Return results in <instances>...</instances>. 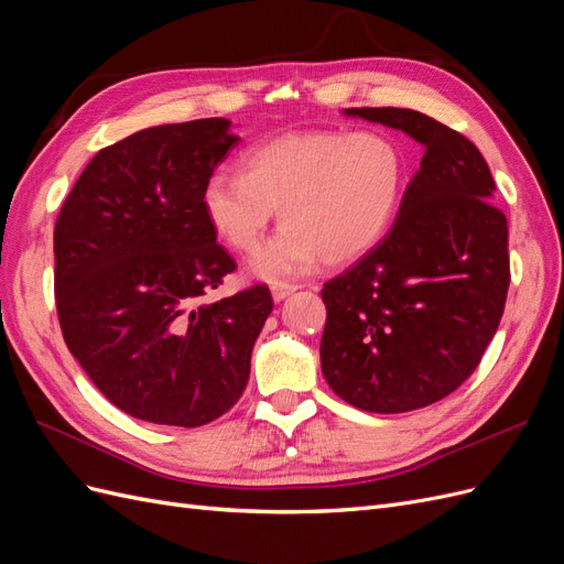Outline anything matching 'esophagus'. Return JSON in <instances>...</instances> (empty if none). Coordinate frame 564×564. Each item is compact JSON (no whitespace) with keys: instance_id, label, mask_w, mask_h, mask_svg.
Masks as SVG:
<instances>
[{"instance_id":"esophagus-1","label":"esophagus","mask_w":564,"mask_h":564,"mask_svg":"<svg viewBox=\"0 0 564 564\" xmlns=\"http://www.w3.org/2000/svg\"><path fill=\"white\" fill-rule=\"evenodd\" d=\"M296 284H289V282H275L272 284V299L275 301H284L286 296H292L296 292Z\"/></svg>"}]
</instances>
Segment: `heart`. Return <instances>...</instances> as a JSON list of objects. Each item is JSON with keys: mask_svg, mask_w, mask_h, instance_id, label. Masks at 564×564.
Returning <instances> with one entry per match:
<instances>
[{"mask_svg": "<svg viewBox=\"0 0 564 564\" xmlns=\"http://www.w3.org/2000/svg\"><path fill=\"white\" fill-rule=\"evenodd\" d=\"M404 187V152L383 131H296L249 148L242 174L216 172L202 204L230 249L251 253L280 209V232L251 268L265 280L346 263L388 230Z\"/></svg>", "mask_w": 564, "mask_h": 564, "instance_id": "b5f03b06", "label": "heart"}]
</instances>
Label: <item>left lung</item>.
<instances>
[{"instance_id": "obj_1", "label": "left lung", "mask_w": 564, "mask_h": 564, "mask_svg": "<svg viewBox=\"0 0 564 564\" xmlns=\"http://www.w3.org/2000/svg\"><path fill=\"white\" fill-rule=\"evenodd\" d=\"M400 129L425 152L395 226L324 282L322 373L340 400L400 414L447 398L480 365L510 284L506 214L464 133L406 108H348Z\"/></svg>"}]
</instances>
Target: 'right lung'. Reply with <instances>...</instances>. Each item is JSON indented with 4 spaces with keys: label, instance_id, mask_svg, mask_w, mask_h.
I'll return each instance as SVG.
<instances>
[{
    "label": "right lung",
    "instance_id": "obj_1",
    "mask_svg": "<svg viewBox=\"0 0 564 564\" xmlns=\"http://www.w3.org/2000/svg\"><path fill=\"white\" fill-rule=\"evenodd\" d=\"M220 117L135 131L96 152L54 228L65 346L133 419L197 429L242 398L272 311L265 284L209 301L237 270L202 193L237 135Z\"/></svg>",
    "mask_w": 564,
    "mask_h": 564
}]
</instances>
